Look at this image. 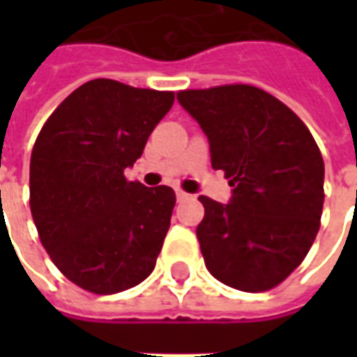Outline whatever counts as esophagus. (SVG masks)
<instances>
[{
	"instance_id": "34e87169",
	"label": "esophagus",
	"mask_w": 357,
	"mask_h": 357,
	"mask_svg": "<svg viewBox=\"0 0 357 357\" xmlns=\"http://www.w3.org/2000/svg\"><path fill=\"white\" fill-rule=\"evenodd\" d=\"M176 197H178V201H187L191 195L185 193V191H181V189H178V191H176Z\"/></svg>"
}]
</instances>
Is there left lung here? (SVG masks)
I'll return each instance as SVG.
<instances>
[{"mask_svg":"<svg viewBox=\"0 0 357 357\" xmlns=\"http://www.w3.org/2000/svg\"><path fill=\"white\" fill-rule=\"evenodd\" d=\"M178 101L201 124L212 166L233 187L229 204L199 197L204 264L227 287L269 291L298 268L319 231L321 151L284 102L255 86L181 89Z\"/></svg>","mask_w":357,"mask_h":357,"instance_id":"obj_1","label":"left lung"}]
</instances>
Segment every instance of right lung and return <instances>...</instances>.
I'll use <instances>...</instances> for the list:
<instances>
[{
	"mask_svg": "<svg viewBox=\"0 0 357 357\" xmlns=\"http://www.w3.org/2000/svg\"><path fill=\"white\" fill-rule=\"evenodd\" d=\"M172 105L174 91L97 78L74 89L38 133L32 218L53 264L84 291L122 292L155 269L176 193L130 181L124 170Z\"/></svg>",
	"mask_w": 357,
	"mask_h": 357,
	"instance_id": "add662e5",
	"label": "right lung"
}]
</instances>
